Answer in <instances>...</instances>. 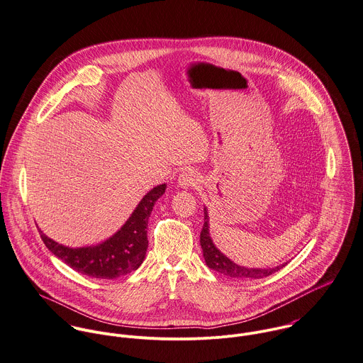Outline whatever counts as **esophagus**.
<instances>
[{
	"label": "esophagus",
	"instance_id": "esophagus-1",
	"mask_svg": "<svg viewBox=\"0 0 363 363\" xmlns=\"http://www.w3.org/2000/svg\"><path fill=\"white\" fill-rule=\"evenodd\" d=\"M178 184L182 188H194V186H196L199 184V177L194 171H184L178 177Z\"/></svg>",
	"mask_w": 363,
	"mask_h": 363
}]
</instances>
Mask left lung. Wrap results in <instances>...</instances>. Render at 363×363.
<instances>
[{"instance_id": "8db88e82", "label": "left lung", "mask_w": 363, "mask_h": 363, "mask_svg": "<svg viewBox=\"0 0 363 363\" xmlns=\"http://www.w3.org/2000/svg\"><path fill=\"white\" fill-rule=\"evenodd\" d=\"M201 246H202L203 257H205L208 267L223 274V276L233 277V279H264L286 266V264H281V266H277L273 269H247V267H242V266H238L236 263H233L230 259H228L223 253H220L215 247V245L209 236V220H208L206 209H205L203 228L201 230Z\"/></svg>"}]
</instances>
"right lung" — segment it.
<instances>
[{
  "label": "right lung",
  "mask_w": 363,
  "mask_h": 363,
  "mask_svg": "<svg viewBox=\"0 0 363 363\" xmlns=\"http://www.w3.org/2000/svg\"><path fill=\"white\" fill-rule=\"evenodd\" d=\"M165 184L151 189L138 203L125 225L110 239L89 247H65L40 230L45 246L73 270L93 279L113 280L137 270L144 262L148 239L147 226L154 203L165 192Z\"/></svg>",
  "instance_id": "add662e5"
}]
</instances>
